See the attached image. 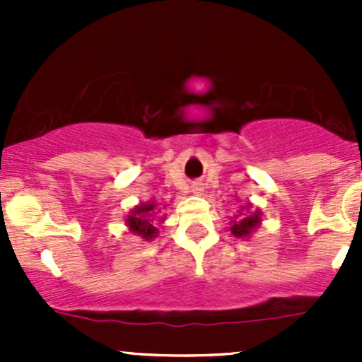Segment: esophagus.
<instances>
[{
    "label": "esophagus",
    "instance_id": "esophagus-1",
    "mask_svg": "<svg viewBox=\"0 0 362 362\" xmlns=\"http://www.w3.org/2000/svg\"><path fill=\"white\" fill-rule=\"evenodd\" d=\"M192 192H194V194H199V192L203 191V184H199V182H196V184H192Z\"/></svg>",
    "mask_w": 362,
    "mask_h": 362
}]
</instances>
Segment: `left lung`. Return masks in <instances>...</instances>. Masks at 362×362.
Wrapping results in <instances>:
<instances>
[{
    "label": "left lung",
    "instance_id": "obj_1",
    "mask_svg": "<svg viewBox=\"0 0 362 362\" xmlns=\"http://www.w3.org/2000/svg\"><path fill=\"white\" fill-rule=\"evenodd\" d=\"M250 204H247V206H243L242 210H249ZM240 215H242V211H240ZM240 215H236V221L231 222V228H229V231H231L233 236H236V238H249L252 235V231H254L255 228H257L259 224H261V211L259 210H254L250 211L249 215H243V217L238 218Z\"/></svg>",
    "mask_w": 362,
    "mask_h": 362
}]
</instances>
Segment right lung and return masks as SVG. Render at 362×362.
<instances>
[{
  "instance_id": "add662e5",
  "label": "right lung",
  "mask_w": 362,
  "mask_h": 362,
  "mask_svg": "<svg viewBox=\"0 0 362 362\" xmlns=\"http://www.w3.org/2000/svg\"><path fill=\"white\" fill-rule=\"evenodd\" d=\"M156 206H158L156 202L136 204L126 218V226L129 228V231L133 233V235L141 236L145 242L154 240L156 236L159 235V229L154 222ZM160 222H163V217H160Z\"/></svg>"
}]
</instances>
